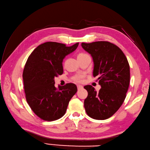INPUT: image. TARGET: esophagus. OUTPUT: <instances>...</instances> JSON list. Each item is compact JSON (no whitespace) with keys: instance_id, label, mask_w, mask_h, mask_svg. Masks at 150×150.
I'll list each match as a JSON object with an SVG mask.
<instances>
[{"instance_id":"esophagus-1","label":"esophagus","mask_w":150,"mask_h":150,"mask_svg":"<svg viewBox=\"0 0 150 150\" xmlns=\"http://www.w3.org/2000/svg\"><path fill=\"white\" fill-rule=\"evenodd\" d=\"M83 88V86H81V85H78L77 86V89L79 90V89H81Z\"/></svg>"}]
</instances>
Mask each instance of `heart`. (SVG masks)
I'll use <instances>...</instances> for the list:
<instances>
[{
    "label": "heart",
    "instance_id": "obj_1",
    "mask_svg": "<svg viewBox=\"0 0 150 150\" xmlns=\"http://www.w3.org/2000/svg\"><path fill=\"white\" fill-rule=\"evenodd\" d=\"M84 55V54H80L78 55ZM84 77V75L83 74H78L75 75L74 77V81L76 82H82L83 81V79Z\"/></svg>",
    "mask_w": 150,
    "mask_h": 150
}]
</instances>
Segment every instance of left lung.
Wrapping results in <instances>:
<instances>
[{"mask_svg": "<svg viewBox=\"0 0 150 150\" xmlns=\"http://www.w3.org/2000/svg\"><path fill=\"white\" fill-rule=\"evenodd\" d=\"M94 62L93 76H97L101 89L98 92L91 85L84 86L88 93L84 100L87 114L95 120L111 117L126 98L130 83V66L120 48L109 41L82 43Z\"/></svg>", "mask_w": 150, "mask_h": 150, "instance_id": "left-lung-1", "label": "left lung"}]
</instances>
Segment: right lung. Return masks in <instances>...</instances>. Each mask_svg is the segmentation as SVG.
<instances>
[{
    "mask_svg": "<svg viewBox=\"0 0 150 150\" xmlns=\"http://www.w3.org/2000/svg\"><path fill=\"white\" fill-rule=\"evenodd\" d=\"M78 45L67 47L48 41L37 47L28 57L23 72L24 91L28 104L41 119L52 121L62 117L77 91L73 83L56 88L54 78L63 74L64 58Z\"/></svg>",
    "mask_w": 150,
    "mask_h": 150,
    "instance_id": "add662e5",
    "label": "right lung"
}]
</instances>
